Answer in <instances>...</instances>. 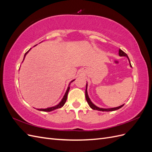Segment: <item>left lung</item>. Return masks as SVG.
<instances>
[{
    "label": "left lung",
    "mask_w": 152,
    "mask_h": 152,
    "mask_svg": "<svg viewBox=\"0 0 152 152\" xmlns=\"http://www.w3.org/2000/svg\"><path fill=\"white\" fill-rule=\"evenodd\" d=\"M118 54H119V56H126V57L128 58L129 61L130 66H131V62H130V60H129V57H128L127 54L126 53H124L122 50H121V49H119ZM87 84H86V100H87V103L89 104V107H90L92 109H93V110H99V111H102V112H104V111H106V112H110V111H114V110H118V109H119V108H122V107H123V106H124V104H122V105L120 106V107H116V108H108V109L100 108H99V107H96V106H95L93 103H92V102H91V100H90V99H89V96H88V94H87Z\"/></svg>",
    "instance_id": "8db88e82"
}]
</instances>
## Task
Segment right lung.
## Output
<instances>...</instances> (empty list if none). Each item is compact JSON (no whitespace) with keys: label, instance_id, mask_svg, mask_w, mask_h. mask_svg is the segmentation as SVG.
<instances>
[{"label":"right lung","instance_id":"1","mask_svg":"<svg viewBox=\"0 0 152 152\" xmlns=\"http://www.w3.org/2000/svg\"><path fill=\"white\" fill-rule=\"evenodd\" d=\"M30 50V49L28 50V51H27V52L25 53L23 59H25V56H26V54L28 53V51H29ZM73 81H74V80H72V82H73ZM69 90H70V87H68V89H67V90H66V93H65V94L64 95V97L63 98L62 100L61 101V102L59 103L58 105L54 106V107H50V108H45V109H37V110H40V111H44V112H50V111H53V110H56V109H58V108H61V107H63V106L64 104H65V103H66V99H67V96H68V93Z\"/></svg>","mask_w":152,"mask_h":152}]
</instances>
